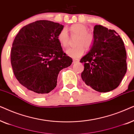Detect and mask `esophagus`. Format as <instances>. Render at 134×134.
<instances>
[{"mask_svg": "<svg viewBox=\"0 0 134 134\" xmlns=\"http://www.w3.org/2000/svg\"><path fill=\"white\" fill-rule=\"evenodd\" d=\"M79 62V60L78 59H73V63H78V62Z\"/></svg>", "mask_w": 134, "mask_h": 134, "instance_id": "1", "label": "esophagus"}]
</instances>
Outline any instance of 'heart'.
Returning a JSON list of instances; mask_svg holds the SVG:
<instances>
[{
  "instance_id": "1",
  "label": "heart",
  "mask_w": 134,
  "mask_h": 134,
  "mask_svg": "<svg viewBox=\"0 0 134 134\" xmlns=\"http://www.w3.org/2000/svg\"><path fill=\"white\" fill-rule=\"evenodd\" d=\"M71 34L77 35L76 44L77 45L75 47L68 48L65 53L70 57L77 58L83 54L84 47L89 48L92 45L94 37L92 34L88 32V28L85 25L82 24H74L69 28ZM57 40L60 44L63 47H66L69 43V35L66 29H63L59 32L57 36Z\"/></svg>"
}]
</instances>
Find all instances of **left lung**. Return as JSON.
Masks as SVG:
<instances>
[{
  "mask_svg": "<svg viewBox=\"0 0 134 134\" xmlns=\"http://www.w3.org/2000/svg\"><path fill=\"white\" fill-rule=\"evenodd\" d=\"M90 49L80 62L84 64L81 77L85 84L99 92L116 88L127 71L124 42L114 30L96 25Z\"/></svg>",
  "mask_w": 134,
  "mask_h": 134,
  "instance_id": "obj_1",
  "label": "left lung"
}]
</instances>
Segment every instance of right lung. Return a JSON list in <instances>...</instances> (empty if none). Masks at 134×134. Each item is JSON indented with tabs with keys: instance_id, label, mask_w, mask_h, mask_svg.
Here are the masks:
<instances>
[{
	"instance_id": "add662e5",
	"label": "right lung",
	"mask_w": 134,
	"mask_h": 134,
	"mask_svg": "<svg viewBox=\"0 0 134 134\" xmlns=\"http://www.w3.org/2000/svg\"><path fill=\"white\" fill-rule=\"evenodd\" d=\"M63 27L40 20L23 27L16 35L11 63L16 78L29 94L40 96L51 92L56 87L60 71L72 63L57 40Z\"/></svg>"
}]
</instances>
